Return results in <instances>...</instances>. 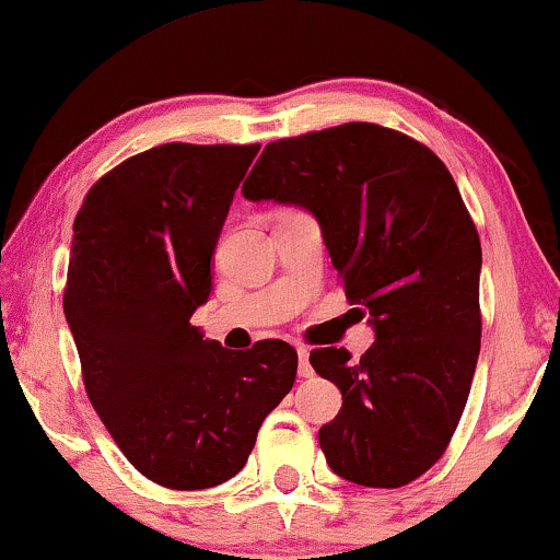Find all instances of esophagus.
<instances>
[{
  "label": "esophagus",
  "instance_id": "obj_1",
  "mask_svg": "<svg viewBox=\"0 0 560 560\" xmlns=\"http://www.w3.org/2000/svg\"><path fill=\"white\" fill-rule=\"evenodd\" d=\"M299 374L301 376H312L314 374L312 363H308V350L306 348H299Z\"/></svg>",
  "mask_w": 560,
  "mask_h": 560
}]
</instances>
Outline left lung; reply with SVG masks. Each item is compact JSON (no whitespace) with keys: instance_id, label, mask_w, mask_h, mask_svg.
Segmentation results:
<instances>
[{"instance_id":"8db88e82","label":"left lung","mask_w":560,"mask_h":560,"mask_svg":"<svg viewBox=\"0 0 560 560\" xmlns=\"http://www.w3.org/2000/svg\"><path fill=\"white\" fill-rule=\"evenodd\" d=\"M248 202L312 212L374 345L361 361L314 350L342 392L319 444L335 475L399 488L436 462L457 428L480 355V238L457 184L425 144L378 124L269 142Z\"/></svg>"}]
</instances>
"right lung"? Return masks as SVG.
Here are the masks:
<instances>
[{
    "label": "right lung",
    "instance_id": "right-lung-1",
    "mask_svg": "<svg viewBox=\"0 0 560 560\" xmlns=\"http://www.w3.org/2000/svg\"><path fill=\"white\" fill-rule=\"evenodd\" d=\"M257 153L144 150L108 171L74 218L65 316L88 397L137 470L174 491L231 480L299 369L288 342L236 353L189 322L210 299L212 254Z\"/></svg>",
    "mask_w": 560,
    "mask_h": 560
}]
</instances>
